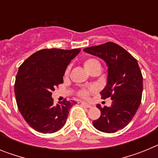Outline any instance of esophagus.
<instances>
[{
    "mask_svg": "<svg viewBox=\"0 0 158 158\" xmlns=\"http://www.w3.org/2000/svg\"><path fill=\"white\" fill-rule=\"evenodd\" d=\"M81 105L84 106V107H87V108H90V107H92V106L90 105V104H88V103H85V102H81Z\"/></svg>",
    "mask_w": 158,
    "mask_h": 158,
    "instance_id": "esophagus-1",
    "label": "esophagus"
}]
</instances>
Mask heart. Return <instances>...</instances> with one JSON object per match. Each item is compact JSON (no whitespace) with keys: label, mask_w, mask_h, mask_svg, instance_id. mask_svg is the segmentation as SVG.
I'll return each instance as SVG.
<instances>
[{"label":"heart","mask_w":158,"mask_h":158,"mask_svg":"<svg viewBox=\"0 0 158 158\" xmlns=\"http://www.w3.org/2000/svg\"><path fill=\"white\" fill-rule=\"evenodd\" d=\"M84 67L85 68L86 70L88 72H90L92 69H95L96 67H100V62H99L98 60L96 59V58H89L88 59H86L83 63ZM69 66H67V68L65 70V75H67L69 72ZM94 91V89H83L80 92V95L82 96V97H88L89 95L90 94V93Z\"/></svg>","instance_id":"b5f03b06"}]
</instances>
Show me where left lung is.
<instances>
[{
	"mask_svg": "<svg viewBox=\"0 0 158 158\" xmlns=\"http://www.w3.org/2000/svg\"><path fill=\"white\" fill-rule=\"evenodd\" d=\"M85 52L104 59L108 66L107 85L100 93L101 99L110 97L111 107H97L101 111L93 122L95 128L105 133H115L129 123L142 100V74L136 58L112 42L87 47Z\"/></svg>",
	"mask_w": 158,
	"mask_h": 158,
	"instance_id": "left-lung-1",
	"label": "left lung"
}]
</instances>
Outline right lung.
<instances>
[{"instance_id": "right-lung-1", "label": "right lung", "mask_w": 158, "mask_h": 158, "mask_svg": "<svg viewBox=\"0 0 158 158\" xmlns=\"http://www.w3.org/2000/svg\"><path fill=\"white\" fill-rule=\"evenodd\" d=\"M81 49H43L31 55L19 66L15 81L17 107L24 120L36 131L51 134L66 122L74 100L54 104L55 88L63 83L67 65Z\"/></svg>"}]
</instances>
